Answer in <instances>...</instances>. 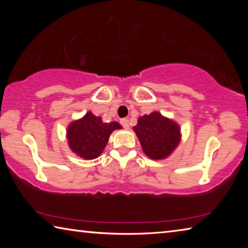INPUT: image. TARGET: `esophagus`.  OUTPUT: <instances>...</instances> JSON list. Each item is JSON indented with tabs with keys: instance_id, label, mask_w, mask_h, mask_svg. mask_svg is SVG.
<instances>
[{
	"instance_id": "1",
	"label": "esophagus",
	"mask_w": 248,
	"mask_h": 248,
	"mask_svg": "<svg viewBox=\"0 0 248 248\" xmlns=\"http://www.w3.org/2000/svg\"><path fill=\"white\" fill-rule=\"evenodd\" d=\"M120 124H123V127H124V129H129V128H130L129 120H128L127 118H124V119H121V120H120Z\"/></svg>"
}]
</instances>
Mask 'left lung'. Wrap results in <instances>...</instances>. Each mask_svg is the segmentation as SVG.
<instances>
[{"label":"left lung","mask_w":248,"mask_h":248,"mask_svg":"<svg viewBox=\"0 0 248 248\" xmlns=\"http://www.w3.org/2000/svg\"><path fill=\"white\" fill-rule=\"evenodd\" d=\"M133 131L140 141L143 152L151 159L169 157L182 139L178 124L158 111L139 117Z\"/></svg>","instance_id":"obj_1"}]
</instances>
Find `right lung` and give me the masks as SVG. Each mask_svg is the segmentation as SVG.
Returning a JSON list of instances; mask_svg holds the SVG:
<instances>
[{
	"label": "right lung",
	"instance_id": "1",
	"mask_svg": "<svg viewBox=\"0 0 248 248\" xmlns=\"http://www.w3.org/2000/svg\"><path fill=\"white\" fill-rule=\"evenodd\" d=\"M123 127L117 121L103 123L102 117L87 111L82 118L73 120L66 129L69 148L84 159L97 158L106 148L109 137Z\"/></svg>",
	"mask_w": 248,
	"mask_h": 248
}]
</instances>
